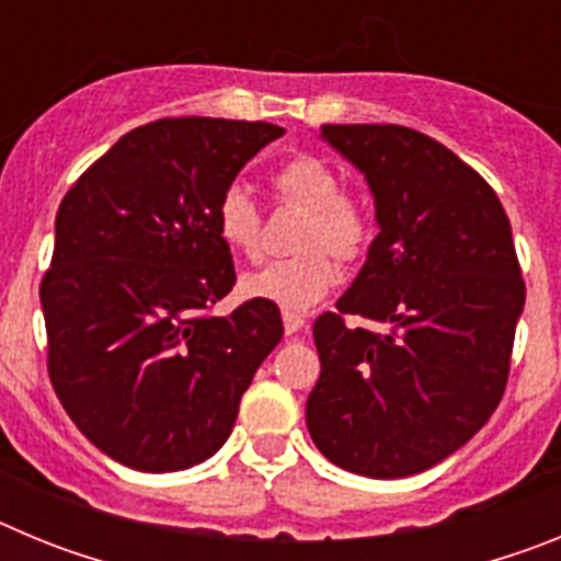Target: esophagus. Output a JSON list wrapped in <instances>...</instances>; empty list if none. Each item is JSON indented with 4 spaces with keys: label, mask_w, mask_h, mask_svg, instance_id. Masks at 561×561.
Instances as JSON below:
<instances>
[{
    "label": "esophagus",
    "mask_w": 561,
    "mask_h": 561,
    "mask_svg": "<svg viewBox=\"0 0 561 561\" xmlns=\"http://www.w3.org/2000/svg\"><path fill=\"white\" fill-rule=\"evenodd\" d=\"M304 325H306L304 314H297V311H284V331H286V336L297 334V331L304 329Z\"/></svg>",
    "instance_id": "1"
}]
</instances>
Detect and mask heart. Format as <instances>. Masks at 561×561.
I'll return each mask as SVG.
<instances>
[{"label": "heart", "mask_w": 561, "mask_h": 561, "mask_svg": "<svg viewBox=\"0 0 561 561\" xmlns=\"http://www.w3.org/2000/svg\"><path fill=\"white\" fill-rule=\"evenodd\" d=\"M275 191L291 205L309 210L297 247L306 252L280 257L241 277V291L252 300L275 304L286 311H306L320 304L340 280L332 251L340 257H356L368 247L370 221L354 199L334 165L320 157L297 153L272 173ZM216 232L227 250L244 257L261 255V213L244 185H227L216 202ZM332 251L329 253L328 250Z\"/></svg>", "instance_id": "1"}]
</instances>
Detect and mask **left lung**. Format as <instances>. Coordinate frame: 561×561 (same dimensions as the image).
Listing matches in <instances>:
<instances>
[{
  "instance_id": "1",
  "label": "left lung",
  "mask_w": 561,
  "mask_h": 561,
  "mask_svg": "<svg viewBox=\"0 0 561 561\" xmlns=\"http://www.w3.org/2000/svg\"><path fill=\"white\" fill-rule=\"evenodd\" d=\"M320 137L365 173L379 236L336 311L317 317L306 427L348 472L410 478L458 453L503 399L525 306L512 225L489 182L427 134ZM345 313L369 325L351 330Z\"/></svg>"
}]
</instances>
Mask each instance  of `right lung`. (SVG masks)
<instances>
[{"label":"right lung","instance_id":"1","mask_svg":"<svg viewBox=\"0 0 561 561\" xmlns=\"http://www.w3.org/2000/svg\"><path fill=\"white\" fill-rule=\"evenodd\" d=\"M284 134L272 123L165 117L123 134L56 216L42 280L47 370L101 453L140 472L216 455L284 323L247 300L210 317L236 284L216 202Z\"/></svg>","mask_w":561,"mask_h":561}]
</instances>
